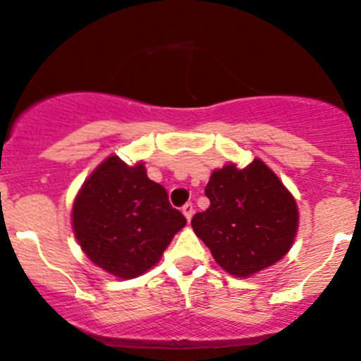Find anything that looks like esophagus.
<instances>
[{
	"instance_id": "34e87169",
	"label": "esophagus",
	"mask_w": 361,
	"mask_h": 361,
	"mask_svg": "<svg viewBox=\"0 0 361 361\" xmlns=\"http://www.w3.org/2000/svg\"><path fill=\"white\" fill-rule=\"evenodd\" d=\"M181 212L185 214V218H187V221H190L192 216H193V204L192 202H187L183 207H181Z\"/></svg>"
}]
</instances>
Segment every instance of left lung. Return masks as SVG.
I'll return each mask as SVG.
<instances>
[{
	"label": "left lung",
	"instance_id": "1",
	"mask_svg": "<svg viewBox=\"0 0 361 361\" xmlns=\"http://www.w3.org/2000/svg\"><path fill=\"white\" fill-rule=\"evenodd\" d=\"M211 206L197 212L192 228L216 263L235 276H250L289 252L298 231V206L259 159L244 169L223 166L206 187Z\"/></svg>",
	"mask_w": 361,
	"mask_h": 361
}]
</instances>
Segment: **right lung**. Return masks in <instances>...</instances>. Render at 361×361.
Listing matches in <instances>:
<instances>
[{"mask_svg": "<svg viewBox=\"0 0 361 361\" xmlns=\"http://www.w3.org/2000/svg\"><path fill=\"white\" fill-rule=\"evenodd\" d=\"M185 225V216L171 207L166 188L147 176L145 166H128L117 155L90 174L72 206L81 249L117 279L150 270Z\"/></svg>", "mask_w": 361, "mask_h": 361, "instance_id": "1", "label": "right lung"}]
</instances>
